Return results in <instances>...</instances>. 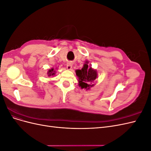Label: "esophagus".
<instances>
[{"instance_id":"obj_1","label":"esophagus","mask_w":151,"mask_h":151,"mask_svg":"<svg viewBox=\"0 0 151 151\" xmlns=\"http://www.w3.org/2000/svg\"><path fill=\"white\" fill-rule=\"evenodd\" d=\"M72 67V62H68L67 65V68L68 70H70Z\"/></svg>"}]
</instances>
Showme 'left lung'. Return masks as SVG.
Returning a JSON list of instances; mask_svg holds the SVG:
<instances>
[{
	"instance_id": "obj_1",
	"label": "left lung",
	"mask_w": 151,
	"mask_h": 151,
	"mask_svg": "<svg viewBox=\"0 0 151 151\" xmlns=\"http://www.w3.org/2000/svg\"><path fill=\"white\" fill-rule=\"evenodd\" d=\"M76 75L79 77V85L82 89H89L90 87H93L92 82L97 77V72L92 68L88 67V62L84 65L81 70H76Z\"/></svg>"
}]
</instances>
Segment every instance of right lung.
Returning <instances> with one entry per match:
<instances>
[{
  "mask_svg": "<svg viewBox=\"0 0 151 151\" xmlns=\"http://www.w3.org/2000/svg\"><path fill=\"white\" fill-rule=\"evenodd\" d=\"M55 71H53V68H52V69H50L48 70V76H53L55 75Z\"/></svg>",
  "mask_w": 151,
  "mask_h": 151,
  "instance_id": "right-lung-1",
  "label": "right lung"
}]
</instances>
